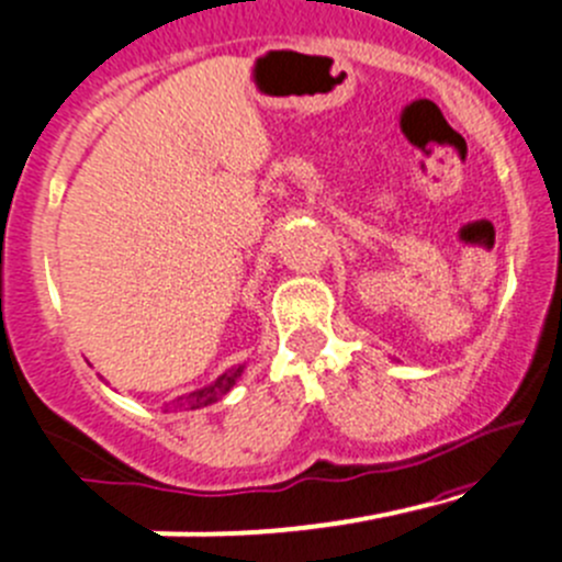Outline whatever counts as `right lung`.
I'll return each instance as SVG.
<instances>
[{
    "mask_svg": "<svg viewBox=\"0 0 562 562\" xmlns=\"http://www.w3.org/2000/svg\"><path fill=\"white\" fill-rule=\"evenodd\" d=\"M240 371H244V366H238V369H229L227 374L218 376V380L213 382V385L199 387V391L186 393V396L175 400V402H171V405H175V411H177V407H180V411H182V407H186V411H196V407L213 405V402H218V400H222V396H227L229 387H233L235 382H238Z\"/></svg>",
    "mask_w": 562,
    "mask_h": 562,
    "instance_id": "obj_1",
    "label": "right lung"
}]
</instances>
